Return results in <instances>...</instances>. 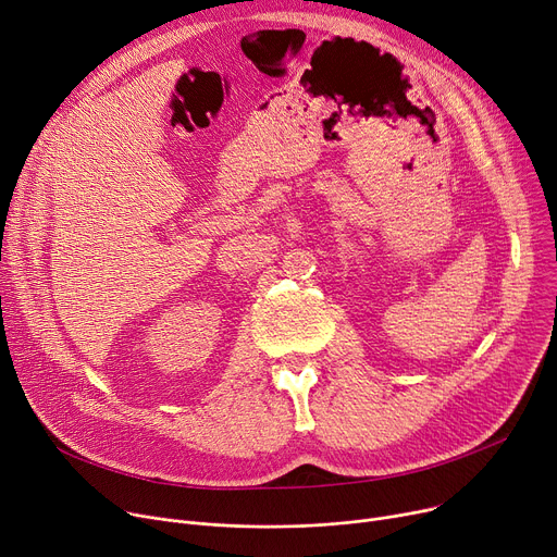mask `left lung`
<instances>
[{
    "mask_svg": "<svg viewBox=\"0 0 557 557\" xmlns=\"http://www.w3.org/2000/svg\"><path fill=\"white\" fill-rule=\"evenodd\" d=\"M359 47H362V49H371V47H369V45H359Z\"/></svg>",
    "mask_w": 557,
    "mask_h": 557,
    "instance_id": "8db88e82",
    "label": "left lung"
}]
</instances>
